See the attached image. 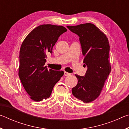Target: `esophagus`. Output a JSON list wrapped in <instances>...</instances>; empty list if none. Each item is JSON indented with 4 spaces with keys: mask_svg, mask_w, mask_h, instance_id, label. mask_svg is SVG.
Here are the masks:
<instances>
[{
    "mask_svg": "<svg viewBox=\"0 0 129 129\" xmlns=\"http://www.w3.org/2000/svg\"><path fill=\"white\" fill-rule=\"evenodd\" d=\"M70 75H71V74H70V73L67 72H64V76H69Z\"/></svg>",
    "mask_w": 129,
    "mask_h": 129,
    "instance_id": "1",
    "label": "esophagus"
}]
</instances>
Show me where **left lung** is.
Returning a JSON list of instances; mask_svg holds the SVG:
<instances>
[{"label":"left lung","instance_id":"8db88e82","mask_svg":"<svg viewBox=\"0 0 129 129\" xmlns=\"http://www.w3.org/2000/svg\"><path fill=\"white\" fill-rule=\"evenodd\" d=\"M80 37L85 66V76L75 75L78 83L72 88L73 95L85 103L92 102L100 95L111 71L109 60L110 46L106 35L91 23L67 26Z\"/></svg>","mask_w":129,"mask_h":129}]
</instances>
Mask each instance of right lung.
I'll return each mask as SVG.
<instances>
[{
  "label": "right lung",
  "instance_id": "1",
  "mask_svg": "<svg viewBox=\"0 0 129 129\" xmlns=\"http://www.w3.org/2000/svg\"><path fill=\"white\" fill-rule=\"evenodd\" d=\"M67 31L63 26L43 24L29 32L21 44L19 52V76L31 100L47 99L53 88L64 75L62 71L48 70L44 66L48 53L61 35Z\"/></svg>",
  "mask_w": 129,
  "mask_h": 129
}]
</instances>
